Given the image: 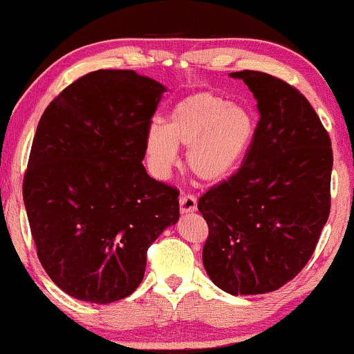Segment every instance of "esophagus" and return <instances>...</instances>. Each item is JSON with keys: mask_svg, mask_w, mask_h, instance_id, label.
I'll return each mask as SVG.
<instances>
[{"mask_svg": "<svg viewBox=\"0 0 354 354\" xmlns=\"http://www.w3.org/2000/svg\"><path fill=\"white\" fill-rule=\"evenodd\" d=\"M178 203H180V213L182 214H187V213H194L196 211V198L194 195H182L180 200H178Z\"/></svg>", "mask_w": 354, "mask_h": 354, "instance_id": "1", "label": "esophagus"}]
</instances>
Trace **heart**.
<instances>
[{"label":"heart","instance_id":"heart-1","mask_svg":"<svg viewBox=\"0 0 354 354\" xmlns=\"http://www.w3.org/2000/svg\"><path fill=\"white\" fill-rule=\"evenodd\" d=\"M255 131V118L244 105L198 93L174 105L167 125L149 123L145 133L146 159L156 176L166 177L177 160V148H187V171L198 182L214 185L244 162Z\"/></svg>","mask_w":354,"mask_h":354}]
</instances>
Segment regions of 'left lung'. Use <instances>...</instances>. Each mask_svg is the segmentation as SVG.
<instances>
[{
	"instance_id": "8db88e82",
	"label": "left lung",
	"mask_w": 354,
	"mask_h": 354,
	"mask_svg": "<svg viewBox=\"0 0 354 354\" xmlns=\"http://www.w3.org/2000/svg\"><path fill=\"white\" fill-rule=\"evenodd\" d=\"M229 76L254 94L260 122L244 166L198 201L209 227L203 267L229 295H265L314 254L330 213L332 143L292 86L260 71Z\"/></svg>"
}]
</instances>
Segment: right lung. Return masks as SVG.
Segmentation results:
<instances>
[{
    "label": "right lung",
    "mask_w": 354,
    "mask_h": 354,
    "mask_svg": "<svg viewBox=\"0 0 354 354\" xmlns=\"http://www.w3.org/2000/svg\"><path fill=\"white\" fill-rule=\"evenodd\" d=\"M166 91L133 70H99L40 118L22 194L37 257L71 297L130 296L149 245L178 221V192L143 166L146 128Z\"/></svg>",
    "instance_id": "1"
}]
</instances>
